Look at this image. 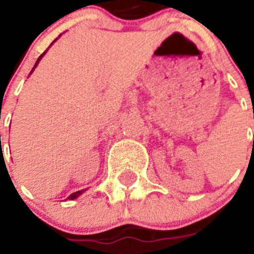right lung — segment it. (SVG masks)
<instances>
[{
    "label": "right lung",
    "mask_w": 254,
    "mask_h": 254,
    "mask_svg": "<svg viewBox=\"0 0 254 254\" xmlns=\"http://www.w3.org/2000/svg\"><path fill=\"white\" fill-rule=\"evenodd\" d=\"M55 41H57V39H55ZM55 41H54V42H55ZM54 42H53V43H54ZM53 43H51V45H53ZM45 54H46V51H45V53H43V54H42L41 57L38 58V61H37V63H35V65H34V68H35V67H37L38 63H39V61H41L42 57H43V55H45ZM34 68L31 69V72H33V71H34ZM31 72H30V73H31ZM83 192H84V191H83V190H81V191H76V192L71 193V195H69V196H68V199H71V200H73V199H76V197L79 196V195H81V193H83Z\"/></svg>",
    "instance_id": "obj_1"
}]
</instances>
